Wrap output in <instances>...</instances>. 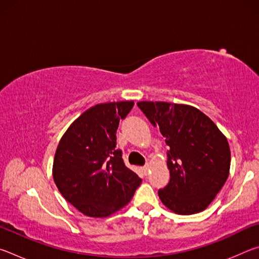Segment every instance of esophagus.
Returning <instances> with one entry per match:
<instances>
[{
  "label": "esophagus",
  "instance_id": "1",
  "mask_svg": "<svg viewBox=\"0 0 259 259\" xmlns=\"http://www.w3.org/2000/svg\"><path fill=\"white\" fill-rule=\"evenodd\" d=\"M142 170L145 174H147V171H148V164H145L144 166H142Z\"/></svg>",
  "mask_w": 259,
  "mask_h": 259
}]
</instances>
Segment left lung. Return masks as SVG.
Here are the masks:
<instances>
[{"label":"left lung","mask_w":259,"mask_h":259,"mask_svg":"<svg viewBox=\"0 0 259 259\" xmlns=\"http://www.w3.org/2000/svg\"><path fill=\"white\" fill-rule=\"evenodd\" d=\"M137 106L153 125H159L168 145L170 181L157 192L162 203L179 214L202 211L229 177L226 137L193 106L165 102H139Z\"/></svg>","instance_id":"left-lung-1"}]
</instances>
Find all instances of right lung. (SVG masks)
<instances>
[{"instance_id": "1", "label": "right lung", "mask_w": 259, "mask_h": 259, "mask_svg": "<svg viewBox=\"0 0 259 259\" xmlns=\"http://www.w3.org/2000/svg\"><path fill=\"white\" fill-rule=\"evenodd\" d=\"M134 102L98 104L77 117L57 147L52 175L78 211L103 218L129 203L142 183L116 148V130Z\"/></svg>"}]
</instances>
